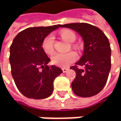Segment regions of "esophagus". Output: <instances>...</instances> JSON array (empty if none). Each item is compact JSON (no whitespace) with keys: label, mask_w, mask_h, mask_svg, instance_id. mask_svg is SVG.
Instances as JSON below:
<instances>
[{"label":"esophagus","mask_w":121,"mask_h":121,"mask_svg":"<svg viewBox=\"0 0 121 121\" xmlns=\"http://www.w3.org/2000/svg\"><path fill=\"white\" fill-rule=\"evenodd\" d=\"M61 69H62V71H63L64 73H66V72H67V71L69 70V69H68V68H62Z\"/></svg>","instance_id":"obj_1"}]
</instances>
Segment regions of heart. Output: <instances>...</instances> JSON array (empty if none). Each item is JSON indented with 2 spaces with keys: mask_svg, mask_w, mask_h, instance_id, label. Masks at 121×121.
<instances>
[{
  "mask_svg": "<svg viewBox=\"0 0 121 121\" xmlns=\"http://www.w3.org/2000/svg\"><path fill=\"white\" fill-rule=\"evenodd\" d=\"M61 36L68 42H73L76 38V34L70 30H64L60 33ZM54 41L55 37L52 34H49L44 38L42 41V48L43 51L50 55L54 52ZM77 59V54L73 51H70L66 53H56L52 57V62L53 64L61 66L66 67L74 62Z\"/></svg>",
  "mask_w": 121,
  "mask_h": 121,
  "instance_id": "obj_1",
  "label": "heart"
}]
</instances>
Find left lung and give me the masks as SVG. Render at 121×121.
<instances>
[{
    "mask_svg": "<svg viewBox=\"0 0 121 121\" xmlns=\"http://www.w3.org/2000/svg\"><path fill=\"white\" fill-rule=\"evenodd\" d=\"M60 27L76 31L84 41L82 57L70 67L76 73L71 83L73 92L82 97L98 94L107 83L111 69V47L107 37L98 27L87 23L66 24Z\"/></svg>",
    "mask_w": 121,
    "mask_h": 121,
    "instance_id": "1",
    "label": "left lung"
}]
</instances>
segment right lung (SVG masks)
<instances>
[{
	"label": "right lung",
	"instance_id": "1",
	"mask_svg": "<svg viewBox=\"0 0 121 121\" xmlns=\"http://www.w3.org/2000/svg\"><path fill=\"white\" fill-rule=\"evenodd\" d=\"M60 24L30 27L19 33L10 49L11 73L19 92L28 98L45 99L53 92V82L62 73L60 68L48 64L50 59L42 48V41Z\"/></svg>",
	"mask_w": 121,
	"mask_h": 121
}]
</instances>
